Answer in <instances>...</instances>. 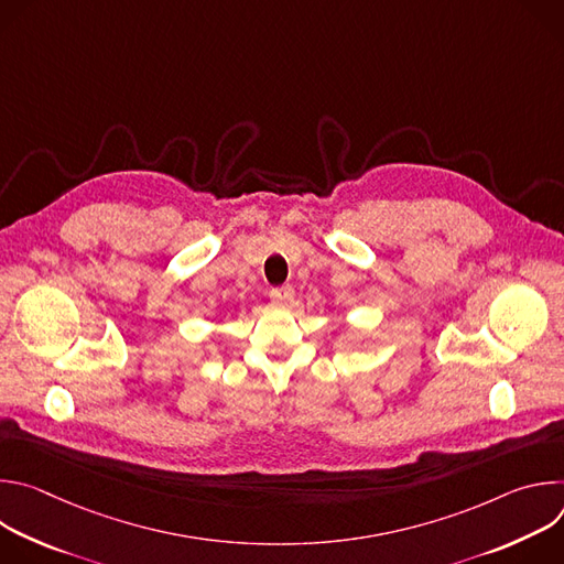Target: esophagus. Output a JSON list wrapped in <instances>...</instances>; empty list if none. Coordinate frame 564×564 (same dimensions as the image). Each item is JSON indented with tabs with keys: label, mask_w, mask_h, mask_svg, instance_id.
Returning a JSON list of instances; mask_svg holds the SVG:
<instances>
[{
	"label": "esophagus",
	"mask_w": 564,
	"mask_h": 564,
	"mask_svg": "<svg viewBox=\"0 0 564 564\" xmlns=\"http://www.w3.org/2000/svg\"><path fill=\"white\" fill-rule=\"evenodd\" d=\"M270 299H272L274 303L288 305V303H292V299H294V288H292V285H281V288H272V290H270Z\"/></svg>",
	"instance_id": "obj_1"
}]
</instances>
